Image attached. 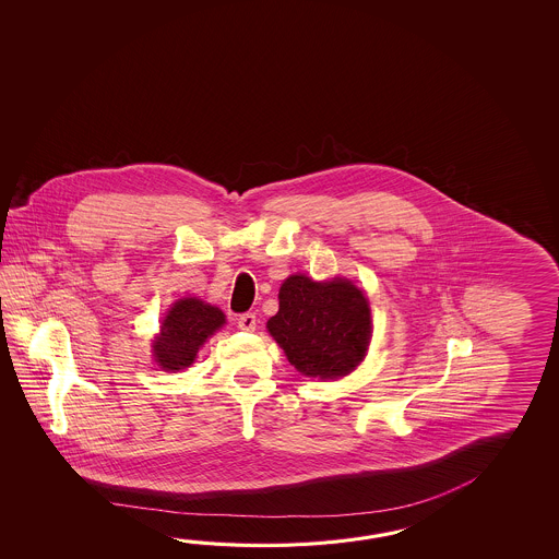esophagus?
Segmentation results:
<instances>
[{
	"label": "esophagus",
	"instance_id": "obj_1",
	"mask_svg": "<svg viewBox=\"0 0 559 559\" xmlns=\"http://www.w3.org/2000/svg\"><path fill=\"white\" fill-rule=\"evenodd\" d=\"M255 313H241L238 318L239 330H243V332H253L255 330Z\"/></svg>",
	"mask_w": 559,
	"mask_h": 559
}]
</instances>
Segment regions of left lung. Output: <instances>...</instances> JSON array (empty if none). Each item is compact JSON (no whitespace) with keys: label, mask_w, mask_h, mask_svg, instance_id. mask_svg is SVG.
<instances>
[{"label":"left lung","mask_w":559,"mask_h":559,"mask_svg":"<svg viewBox=\"0 0 559 559\" xmlns=\"http://www.w3.org/2000/svg\"><path fill=\"white\" fill-rule=\"evenodd\" d=\"M267 330L297 371L333 380L364 359L371 313L368 299L347 280L318 284L292 275L282 284L280 311L267 321Z\"/></svg>","instance_id":"obj_1"}]
</instances>
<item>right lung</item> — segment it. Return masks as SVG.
Here are the masks:
<instances>
[{
  "label": "right lung",
  "instance_id": "add662e5",
  "mask_svg": "<svg viewBox=\"0 0 559 559\" xmlns=\"http://www.w3.org/2000/svg\"><path fill=\"white\" fill-rule=\"evenodd\" d=\"M224 323L226 316L222 313V309L203 304L195 297L179 299L167 311L166 320L162 323V333L155 340V361L169 371L190 368L200 345Z\"/></svg>",
  "mask_w": 559,
  "mask_h": 559
}]
</instances>
